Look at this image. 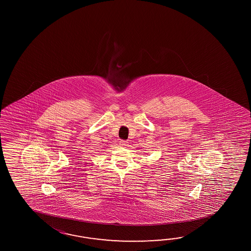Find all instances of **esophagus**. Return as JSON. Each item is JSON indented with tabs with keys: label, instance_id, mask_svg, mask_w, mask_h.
Segmentation results:
<instances>
[{
	"label": "esophagus",
	"instance_id": "34e87169",
	"mask_svg": "<svg viewBox=\"0 0 251 251\" xmlns=\"http://www.w3.org/2000/svg\"><path fill=\"white\" fill-rule=\"evenodd\" d=\"M127 141H120V145L123 146V147H126V146H127Z\"/></svg>",
	"mask_w": 251,
	"mask_h": 251
}]
</instances>
